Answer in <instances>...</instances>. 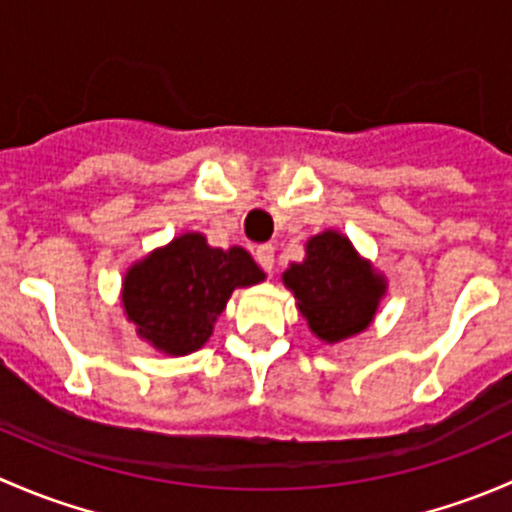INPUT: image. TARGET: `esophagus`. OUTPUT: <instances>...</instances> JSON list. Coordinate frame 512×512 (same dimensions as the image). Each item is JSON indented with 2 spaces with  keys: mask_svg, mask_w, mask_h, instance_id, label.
<instances>
[{
  "mask_svg": "<svg viewBox=\"0 0 512 512\" xmlns=\"http://www.w3.org/2000/svg\"><path fill=\"white\" fill-rule=\"evenodd\" d=\"M255 260H257V265L262 267V270L272 272V270H275V247H272L270 242L260 245L255 250Z\"/></svg>",
  "mask_w": 512,
  "mask_h": 512,
  "instance_id": "1",
  "label": "esophagus"
}]
</instances>
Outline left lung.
I'll use <instances>...</instances> for the list:
<instances>
[{"label": "left lung", "mask_w": 512, "mask_h": 512, "mask_svg": "<svg viewBox=\"0 0 512 512\" xmlns=\"http://www.w3.org/2000/svg\"><path fill=\"white\" fill-rule=\"evenodd\" d=\"M282 280L294 292L309 329L329 344L364 332L384 294V280L339 232L312 237L304 262L289 267Z\"/></svg>", "instance_id": "8db88e82"}]
</instances>
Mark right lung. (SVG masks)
Returning a JSON list of instances; mask_svg holds the SVG:
<instances>
[{
	"label": "right lung",
	"instance_id": "right-lung-1",
	"mask_svg": "<svg viewBox=\"0 0 512 512\" xmlns=\"http://www.w3.org/2000/svg\"><path fill=\"white\" fill-rule=\"evenodd\" d=\"M265 280L242 247L218 250L198 232L180 235L133 265L123 280V309L146 342L183 356L203 347L235 287Z\"/></svg>",
	"mask_w": 512,
	"mask_h": 512
}]
</instances>
